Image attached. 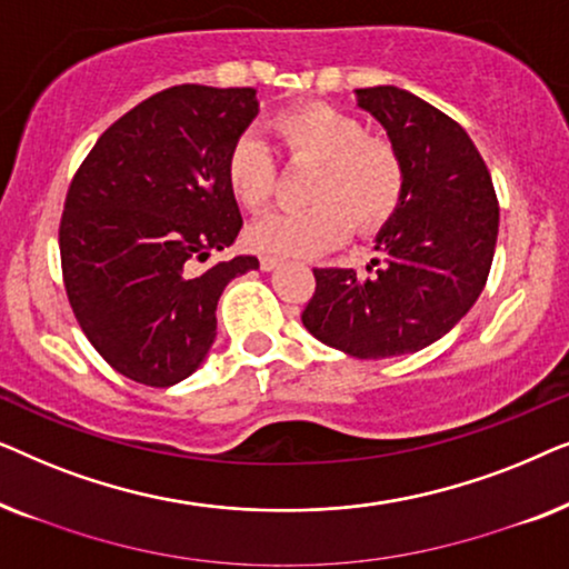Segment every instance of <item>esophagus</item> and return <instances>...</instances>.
<instances>
[{
  "label": "esophagus",
  "instance_id": "1",
  "mask_svg": "<svg viewBox=\"0 0 569 569\" xmlns=\"http://www.w3.org/2000/svg\"><path fill=\"white\" fill-rule=\"evenodd\" d=\"M259 263H261V269L263 271H271L279 263V256H271V253H261L259 256Z\"/></svg>",
  "mask_w": 569,
  "mask_h": 569
}]
</instances>
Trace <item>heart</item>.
<instances>
[{
	"mask_svg": "<svg viewBox=\"0 0 569 569\" xmlns=\"http://www.w3.org/2000/svg\"><path fill=\"white\" fill-rule=\"evenodd\" d=\"M290 166H316L306 199L310 207L267 214L248 230L256 251L313 256L339 246L349 228L372 236L399 212L407 191L401 152L370 134L360 116L329 103H302L271 119ZM224 178L236 201L261 212L274 197L279 162L261 137L240 134L224 158Z\"/></svg>",
	"mask_w": 569,
	"mask_h": 569,
	"instance_id": "b5f03b06",
	"label": "heart"
}]
</instances>
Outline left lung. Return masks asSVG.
Instances as JSON below:
<instances>
[{"instance_id": "8db88e82", "label": "left lung", "mask_w": 569, "mask_h": 569, "mask_svg": "<svg viewBox=\"0 0 569 569\" xmlns=\"http://www.w3.org/2000/svg\"><path fill=\"white\" fill-rule=\"evenodd\" d=\"M407 168V191L378 232L376 259L313 269L302 326L360 360L417 352L448 333L485 290L500 207L471 137L438 108L393 84L357 90Z\"/></svg>"}]
</instances>
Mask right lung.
<instances>
[{"instance_id":"1","label":"right lung","mask_w":569,"mask_h":569,"mask_svg":"<svg viewBox=\"0 0 569 569\" xmlns=\"http://www.w3.org/2000/svg\"><path fill=\"white\" fill-rule=\"evenodd\" d=\"M259 100L253 88L176 84L111 123L77 168L59 224L77 323L116 372L168 388L217 333V300L256 256L204 267L243 228L224 158Z\"/></svg>"}]
</instances>
